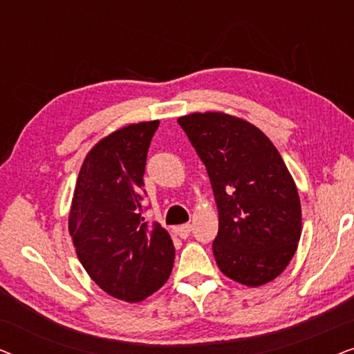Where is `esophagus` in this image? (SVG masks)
<instances>
[{"instance_id": "34e87169", "label": "esophagus", "mask_w": 354, "mask_h": 354, "mask_svg": "<svg viewBox=\"0 0 354 354\" xmlns=\"http://www.w3.org/2000/svg\"><path fill=\"white\" fill-rule=\"evenodd\" d=\"M176 232H177V235L180 236V239H187V236L190 235V232H192V225L190 224H182V225L176 227Z\"/></svg>"}]
</instances>
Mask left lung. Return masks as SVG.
<instances>
[{
    "mask_svg": "<svg viewBox=\"0 0 354 354\" xmlns=\"http://www.w3.org/2000/svg\"><path fill=\"white\" fill-rule=\"evenodd\" d=\"M205 162L219 211L212 243L221 272L261 287L283 272L301 236V203L274 143L248 120L225 113L177 119Z\"/></svg>",
    "mask_w": 354,
    "mask_h": 354,
    "instance_id": "8db88e82",
    "label": "left lung"
}]
</instances>
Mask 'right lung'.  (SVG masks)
I'll use <instances>...</instances> for the list:
<instances>
[{
    "label": "right lung",
    "mask_w": 354,
    "mask_h": 354,
    "mask_svg": "<svg viewBox=\"0 0 354 354\" xmlns=\"http://www.w3.org/2000/svg\"><path fill=\"white\" fill-rule=\"evenodd\" d=\"M158 125L130 124L101 138L82 164L69 212V234L86 274L127 303L158 292L176 258L169 232L142 216L147 153Z\"/></svg>",
    "instance_id": "obj_1"
}]
</instances>
